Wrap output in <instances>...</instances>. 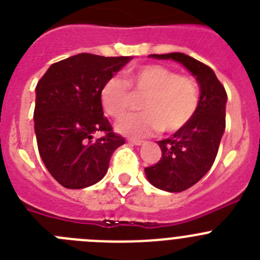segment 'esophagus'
I'll return each instance as SVG.
<instances>
[{"label":"esophagus","mask_w":260,"mask_h":260,"mask_svg":"<svg viewBox=\"0 0 260 260\" xmlns=\"http://www.w3.org/2000/svg\"><path fill=\"white\" fill-rule=\"evenodd\" d=\"M128 142L132 145H136V146H141V145L144 144L142 140H136V139H128Z\"/></svg>","instance_id":"obj_1"}]
</instances>
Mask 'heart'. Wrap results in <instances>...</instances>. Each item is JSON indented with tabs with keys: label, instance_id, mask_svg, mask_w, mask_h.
Returning a JSON list of instances; mask_svg holds the SVG:
<instances>
[{
	"label": "heart",
	"instance_id": "heart-1",
	"mask_svg": "<svg viewBox=\"0 0 260 260\" xmlns=\"http://www.w3.org/2000/svg\"><path fill=\"white\" fill-rule=\"evenodd\" d=\"M128 84L147 95L142 102L144 113L131 114L116 123V131L121 135L141 139L162 129L175 132L184 127L198 109L200 93L196 83L167 67H140L131 72ZM101 102L110 116L124 115L131 105L127 84L118 76L110 78L102 86Z\"/></svg>",
	"mask_w": 260,
	"mask_h": 260
}]
</instances>
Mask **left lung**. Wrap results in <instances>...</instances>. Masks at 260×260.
Wrapping results in <instances>:
<instances>
[{"label": "left lung", "instance_id": "8db88e82", "mask_svg": "<svg viewBox=\"0 0 260 260\" xmlns=\"http://www.w3.org/2000/svg\"><path fill=\"white\" fill-rule=\"evenodd\" d=\"M149 57L181 63L200 85V104L193 118L171 137L156 141L162 158L156 165L145 168L151 185L160 190L179 193L197 184L211 168L225 131L228 97L215 72L200 60L184 53Z\"/></svg>", "mask_w": 260, "mask_h": 260}]
</instances>
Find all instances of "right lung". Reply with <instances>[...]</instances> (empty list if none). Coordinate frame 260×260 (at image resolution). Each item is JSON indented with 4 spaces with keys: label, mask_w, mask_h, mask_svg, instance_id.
I'll use <instances>...</instances> for the list:
<instances>
[{
    "label": "right lung",
    "mask_w": 260,
    "mask_h": 260,
    "mask_svg": "<svg viewBox=\"0 0 260 260\" xmlns=\"http://www.w3.org/2000/svg\"><path fill=\"white\" fill-rule=\"evenodd\" d=\"M132 57L81 53L51 64L36 86L35 133L50 175L67 189L104 179L110 158L125 140L104 116L101 90ZM98 130L107 136L97 140Z\"/></svg>",
    "instance_id": "1"
}]
</instances>
